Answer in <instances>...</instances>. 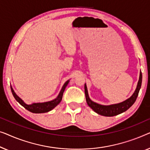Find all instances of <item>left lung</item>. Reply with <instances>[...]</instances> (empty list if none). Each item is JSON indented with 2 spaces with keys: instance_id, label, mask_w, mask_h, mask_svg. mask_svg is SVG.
<instances>
[{
  "instance_id": "8db88e82",
  "label": "left lung",
  "mask_w": 150,
  "mask_h": 150,
  "mask_svg": "<svg viewBox=\"0 0 150 150\" xmlns=\"http://www.w3.org/2000/svg\"><path fill=\"white\" fill-rule=\"evenodd\" d=\"M141 83H142V73L140 72V77H139V80L138 82L137 87L136 88L135 92L132 94V96L130 98H128L124 102L120 103L119 104L108 105V106H105V105H101L97 104L96 103H94L93 101L90 100L89 96H88V90L85 84V94H86V102L88 105L93 109V110L98 114L104 116H114L118 114L124 112L127 109L130 108L132 105L134 104L136 101V99L137 98L139 90H140Z\"/></svg>"
}]
</instances>
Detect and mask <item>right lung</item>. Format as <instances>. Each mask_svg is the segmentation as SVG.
<instances>
[{
	"label": "right lung",
	"mask_w": 150,
	"mask_h": 150,
	"mask_svg": "<svg viewBox=\"0 0 150 150\" xmlns=\"http://www.w3.org/2000/svg\"><path fill=\"white\" fill-rule=\"evenodd\" d=\"M69 80L67 81H66L64 83V85H63L62 90H60V93H59L58 97L54 100H52V101H49V102H46V103H33L32 105H26L23 102V100L21 99L20 98L16 95V93H15L13 90L12 89V88L11 87V92L13 95L14 98L16 100L18 101V102L20 103L21 105H22L23 107H24L25 109H27V110L30 111L32 113H46L48 112V111H51L52 109H53L55 107L57 106L59 103H60L61 100L62 98V95H63V92H64L65 88L67 86V84L69 83Z\"/></svg>",
	"instance_id": "1"
}]
</instances>
